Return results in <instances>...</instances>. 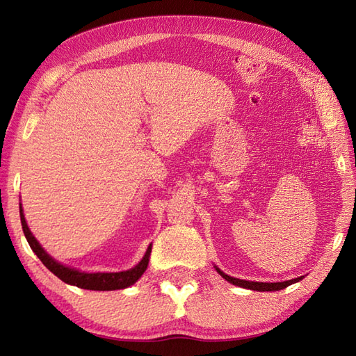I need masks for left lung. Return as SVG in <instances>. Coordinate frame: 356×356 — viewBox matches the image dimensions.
I'll list each match as a JSON object with an SVG mask.
<instances>
[{
  "instance_id": "1",
  "label": "left lung",
  "mask_w": 356,
  "mask_h": 356,
  "mask_svg": "<svg viewBox=\"0 0 356 356\" xmlns=\"http://www.w3.org/2000/svg\"><path fill=\"white\" fill-rule=\"evenodd\" d=\"M216 270L219 272V275L222 276L223 280H227L232 285H238V287L255 290V291H278V290H282L285 287H289V285H291L294 282H299L303 278V276H299V278H294V280H290V281H284V282H254V281H245V280L232 278V276L223 273L219 267H216Z\"/></svg>"
}]
</instances>
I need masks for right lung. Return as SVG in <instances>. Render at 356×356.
Listing matches in <instances>:
<instances>
[{"instance_id": "right-lung-1", "label": "right lung", "mask_w": 356, "mask_h": 356, "mask_svg": "<svg viewBox=\"0 0 356 356\" xmlns=\"http://www.w3.org/2000/svg\"><path fill=\"white\" fill-rule=\"evenodd\" d=\"M19 214H21L24 236H25V238H27L30 248L33 249V252L38 255V258L43 263V266H45L49 272H53L57 278H60L66 284L75 285V287H78V289L97 290V291L127 289V287H129V285H133L138 278H140V276L145 273L146 267H148L152 245H149L148 249H146V254L143 255L140 263L134 266L133 268H129V270H124V272L86 273V272L76 270V268L60 264L48 252H45V249L39 245L36 237L31 234L29 225H27V222H25V218H24L22 205H19Z\"/></svg>"}]
</instances>
